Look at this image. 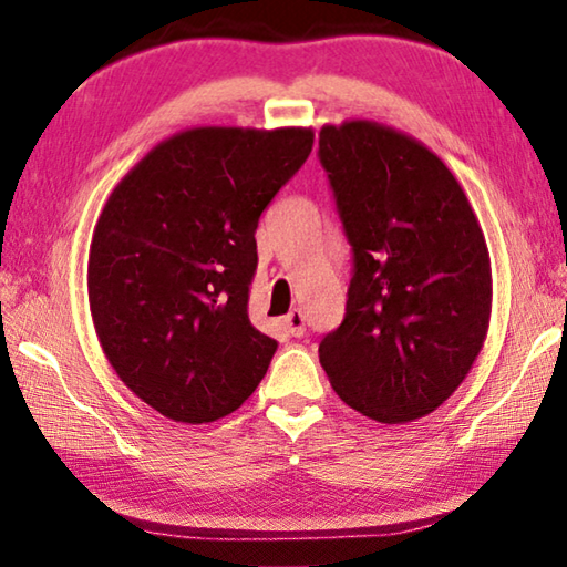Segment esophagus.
I'll return each mask as SVG.
<instances>
[{
	"label": "esophagus",
	"mask_w": 567,
	"mask_h": 567,
	"mask_svg": "<svg viewBox=\"0 0 567 567\" xmlns=\"http://www.w3.org/2000/svg\"><path fill=\"white\" fill-rule=\"evenodd\" d=\"M285 328H287V332L292 334V338H302L305 334V315L300 312V310H290L285 315Z\"/></svg>",
	"instance_id": "1"
}]
</instances>
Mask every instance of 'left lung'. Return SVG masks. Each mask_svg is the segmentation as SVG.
Here are the masks:
<instances>
[{
	"label": "left lung",
	"instance_id": "8db88e82",
	"mask_svg": "<svg viewBox=\"0 0 567 567\" xmlns=\"http://www.w3.org/2000/svg\"><path fill=\"white\" fill-rule=\"evenodd\" d=\"M318 157L352 247L348 307L320 362L352 410L410 422L460 388L491 324V255L445 162L368 120L320 130Z\"/></svg>",
	"mask_w": 567,
	"mask_h": 567
}]
</instances>
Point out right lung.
<instances>
[{
  "label": "right lung",
  "instance_id": "add662e5",
  "mask_svg": "<svg viewBox=\"0 0 567 567\" xmlns=\"http://www.w3.org/2000/svg\"><path fill=\"white\" fill-rule=\"evenodd\" d=\"M312 130H185L104 205L87 267L97 338L120 380L175 422L235 412L277 342L249 322L255 229L312 152Z\"/></svg>",
  "mask_w": 567,
  "mask_h": 567
}]
</instances>
